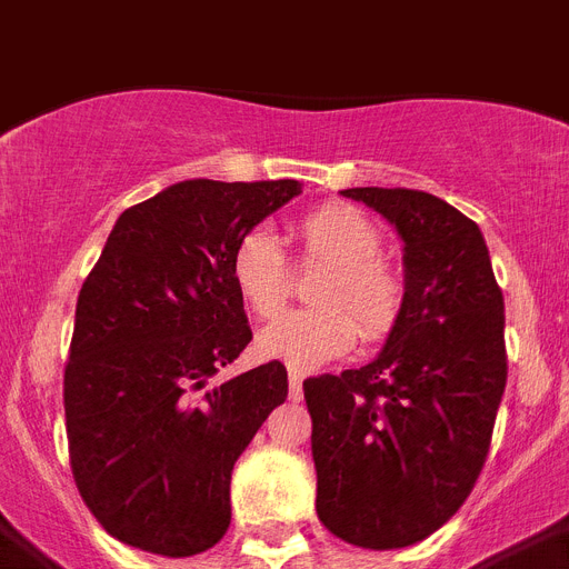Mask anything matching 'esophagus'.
Listing matches in <instances>:
<instances>
[{"label": "esophagus", "mask_w": 569, "mask_h": 569, "mask_svg": "<svg viewBox=\"0 0 569 569\" xmlns=\"http://www.w3.org/2000/svg\"><path fill=\"white\" fill-rule=\"evenodd\" d=\"M289 399L300 402L303 399V376L298 370H289Z\"/></svg>", "instance_id": "1"}]
</instances>
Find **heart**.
Listing matches in <instances>:
<instances>
[{
    "mask_svg": "<svg viewBox=\"0 0 569 569\" xmlns=\"http://www.w3.org/2000/svg\"><path fill=\"white\" fill-rule=\"evenodd\" d=\"M307 262L323 266L312 286L315 309L277 318L257 336V352L292 370H315L341 358L361 338L379 343L402 318L405 283L381 260V231L350 204H323L295 222ZM240 300L260 318H271L289 298V262L269 228H251L228 260Z\"/></svg>",
    "mask_w": 569,
    "mask_h": 569,
    "instance_id": "b5f03b06",
    "label": "heart"
}]
</instances>
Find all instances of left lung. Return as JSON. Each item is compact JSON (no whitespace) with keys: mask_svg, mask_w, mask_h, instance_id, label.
Returning a JSON list of instances; mask_svg holds the SVG:
<instances>
[{"mask_svg":"<svg viewBox=\"0 0 569 569\" xmlns=\"http://www.w3.org/2000/svg\"><path fill=\"white\" fill-rule=\"evenodd\" d=\"M405 242V309L358 370L303 381L318 518L341 541L399 550L466 503L506 388L503 292L483 233L422 190L350 188Z\"/></svg>","mask_w":569,"mask_h":569,"instance_id":"left-lung-1","label":"left lung"}]
</instances>
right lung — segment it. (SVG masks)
I'll list each match as a JSON object with an SVG mask.
<instances>
[{
	"instance_id": "obj_1",
	"label": "right lung",
	"mask_w": 569,
	"mask_h": 569,
	"mask_svg": "<svg viewBox=\"0 0 569 569\" xmlns=\"http://www.w3.org/2000/svg\"><path fill=\"white\" fill-rule=\"evenodd\" d=\"M295 179L170 184L118 217L78 295L63 376L71 475L98 523L156 556L211 550L231 471L289 381L280 361L211 385L251 341L228 260Z\"/></svg>"
}]
</instances>
